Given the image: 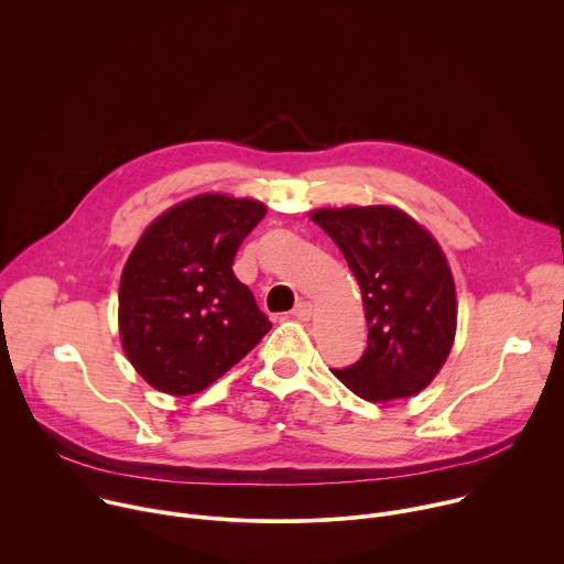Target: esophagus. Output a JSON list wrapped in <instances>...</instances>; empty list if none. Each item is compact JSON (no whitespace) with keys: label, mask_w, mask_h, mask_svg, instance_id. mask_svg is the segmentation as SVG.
<instances>
[{"label":"esophagus","mask_w":564,"mask_h":564,"mask_svg":"<svg viewBox=\"0 0 564 564\" xmlns=\"http://www.w3.org/2000/svg\"><path fill=\"white\" fill-rule=\"evenodd\" d=\"M312 314H314V307L310 301H299L292 310V316H296L299 321H307Z\"/></svg>","instance_id":"esophagus-1"}]
</instances>
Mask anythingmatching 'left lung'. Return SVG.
<instances>
[{
  "mask_svg": "<svg viewBox=\"0 0 564 564\" xmlns=\"http://www.w3.org/2000/svg\"><path fill=\"white\" fill-rule=\"evenodd\" d=\"M310 218L346 257L368 321L366 352L335 377L368 401L417 394L444 366L457 328L455 283L437 240L388 205L316 209Z\"/></svg>",
  "mask_w": 564,
  "mask_h": 564,
  "instance_id": "1",
  "label": "left lung"
}]
</instances>
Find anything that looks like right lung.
Returning <instances> with one entry per match:
<instances>
[{"label": "right lung", "instance_id": "right-lung-1", "mask_svg": "<svg viewBox=\"0 0 564 564\" xmlns=\"http://www.w3.org/2000/svg\"><path fill=\"white\" fill-rule=\"evenodd\" d=\"M263 216L259 200L200 194L140 236L122 270L118 324L131 366L155 390H205L272 328L231 270Z\"/></svg>", "mask_w": 564, "mask_h": 564}]
</instances>
